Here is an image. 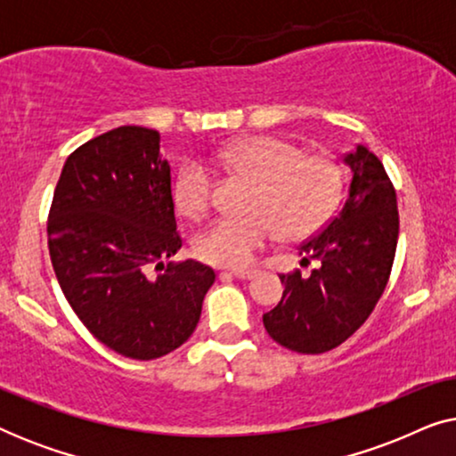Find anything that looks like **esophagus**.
Segmentation results:
<instances>
[{"label": "esophagus", "mask_w": 456, "mask_h": 456, "mask_svg": "<svg viewBox=\"0 0 456 456\" xmlns=\"http://www.w3.org/2000/svg\"><path fill=\"white\" fill-rule=\"evenodd\" d=\"M230 273H232V276L239 278V280H248V278L255 276V270H230Z\"/></svg>", "instance_id": "1"}]
</instances>
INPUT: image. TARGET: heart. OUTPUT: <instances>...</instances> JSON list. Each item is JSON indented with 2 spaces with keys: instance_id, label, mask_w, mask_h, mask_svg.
I'll list each match as a JSON object with an SVG mask.
<instances>
[{
  "instance_id": "1",
  "label": "heart",
  "mask_w": 456,
  "mask_h": 456,
  "mask_svg": "<svg viewBox=\"0 0 456 456\" xmlns=\"http://www.w3.org/2000/svg\"><path fill=\"white\" fill-rule=\"evenodd\" d=\"M220 164L255 184L247 199L248 216L220 217L195 239L197 257L211 265L245 267L278 232L307 239L326 228L342 201L338 166L326 155L303 153L278 136H248L220 151ZM216 176L203 161L180 170L174 199L184 216L197 217L211 208Z\"/></svg>"
}]
</instances>
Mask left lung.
<instances>
[{
	"mask_svg": "<svg viewBox=\"0 0 456 456\" xmlns=\"http://www.w3.org/2000/svg\"><path fill=\"white\" fill-rule=\"evenodd\" d=\"M351 183L336 217L298 247L309 276L282 273L280 303L264 314L267 334L295 353L320 354L363 326L388 284L398 240L396 192L382 161L357 145L345 155Z\"/></svg>",
	"mask_w": 456,
	"mask_h": 456,
	"instance_id": "obj_1",
	"label": "left lung"
}]
</instances>
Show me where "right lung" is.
Instances as JSON below:
<instances>
[{
	"label": "right lung",
	"mask_w": 456,
	"mask_h": 456,
	"mask_svg": "<svg viewBox=\"0 0 456 456\" xmlns=\"http://www.w3.org/2000/svg\"><path fill=\"white\" fill-rule=\"evenodd\" d=\"M159 142L142 126L86 141L66 159L47 220L49 257L72 311L99 342L139 361L191 338L216 282L199 261H167L183 239Z\"/></svg>",
	"instance_id": "add662e5"
}]
</instances>
